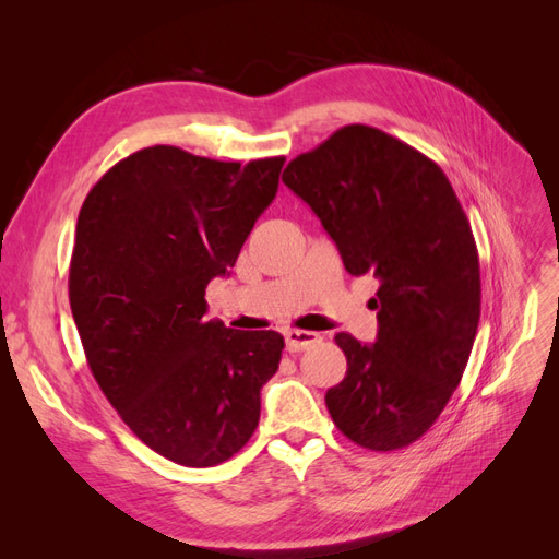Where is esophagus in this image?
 Here are the masks:
<instances>
[{
	"label": "esophagus",
	"instance_id": "1",
	"mask_svg": "<svg viewBox=\"0 0 559 559\" xmlns=\"http://www.w3.org/2000/svg\"><path fill=\"white\" fill-rule=\"evenodd\" d=\"M284 341H286V349H289V352H302V349L317 345L321 341V335L312 333V331L289 329L284 333Z\"/></svg>",
	"mask_w": 559,
	"mask_h": 559
}]
</instances>
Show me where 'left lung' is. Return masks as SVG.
I'll return each instance as SVG.
<instances>
[{
    "instance_id": "8db88e82",
    "label": "left lung",
    "mask_w": 559,
    "mask_h": 559,
    "mask_svg": "<svg viewBox=\"0 0 559 559\" xmlns=\"http://www.w3.org/2000/svg\"><path fill=\"white\" fill-rule=\"evenodd\" d=\"M282 181L308 202L349 275L380 282L376 345L337 333L347 373L326 392L333 425L361 448L425 436L460 384L480 321V263L445 173L370 126L335 130Z\"/></svg>"
}]
</instances>
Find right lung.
Returning a JSON list of instances; mask_svg holds the SVG:
<instances>
[{
    "mask_svg": "<svg viewBox=\"0 0 559 559\" xmlns=\"http://www.w3.org/2000/svg\"><path fill=\"white\" fill-rule=\"evenodd\" d=\"M282 165L158 144L118 160L81 205L70 306L86 361L130 431L175 464H222L259 427L284 337L207 321L205 289L238 261Z\"/></svg>",
    "mask_w": 559,
    "mask_h": 559,
    "instance_id": "add662e5",
    "label": "right lung"
}]
</instances>
